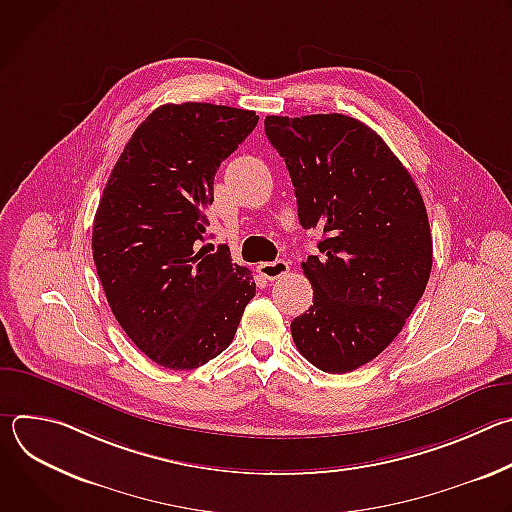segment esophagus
Here are the masks:
<instances>
[{
	"mask_svg": "<svg viewBox=\"0 0 512 512\" xmlns=\"http://www.w3.org/2000/svg\"><path fill=\"white\" fill-rule=\"evenodd\" d=\"M257 271H259L261 277L273 281V279H281L283 275H287L289 265H287V261L277 259V261H271V263H259V265H257Z\"/></svg>",
	"mask_w": 512,
	"mask_h": 512,
	"instance_id": "1",
	"label": "esophagus"
}]
</instances>
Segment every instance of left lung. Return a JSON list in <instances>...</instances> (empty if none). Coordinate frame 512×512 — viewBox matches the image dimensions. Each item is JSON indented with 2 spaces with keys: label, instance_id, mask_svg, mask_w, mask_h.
<instances>
[{
  "label": "left lung",
  "instance_id": "8db88e82",
  "mask_svg": "<svg viewBox=\"0 0 512 512\" xmlns=\"http://www.w3.org/2000/svg\"><path fill=\"white\" fill-rule=\"evenodd\" d=\"M285 160L304 229L320 255L302 263L314 306L291 322L302 356L324 373H350L403 330L431 273L423 198L389 145L340 113L265 117Z\"/></svg>",
  "mask_w": 512,
  "mask_h": 512
}]
</instances>
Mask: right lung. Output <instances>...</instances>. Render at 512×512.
Segmentation results:
<instances>
[{
  "mask_svg": "<svg viewBox=\"0 0 512 512\" xmlns=\"http://www.w3.org/2000/svg\"><path fill=\"white\" fill-rule=\"evenodd\" d=\"M257 121L225 105H162L133 131L103 190L97 273L119 326L160 367L190 371L221 354L255 296L229 247L202 243L214 174Z\"/></svg>",
  "mask_w": 512,
  "mask_h": 512,
  "instance_id": "obj_1",
  "label": "right lung"
}]
</instances>
